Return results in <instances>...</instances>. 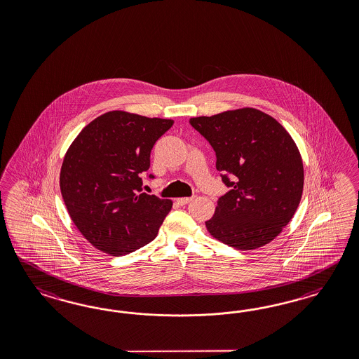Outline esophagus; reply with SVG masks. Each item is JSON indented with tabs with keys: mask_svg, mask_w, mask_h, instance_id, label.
<instances>
[{
	"mask_svg": "<svg viewBox=\"0 0 359 359\" xmlns=\"http://www.w3.org/2000/svg\"><path fill=\"white\" fill-rule=\"evenodd\" d=\"M195 198V196H192V197H180V198H176V203L179 204V205H185V204H188L189 201H192Z\"/></svg>",
	"mask_w": 359,
	"mask_h": 359,
	"instance_id": "1",
	"label": "esophagus"
}]
</instances>
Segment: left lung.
<instances>
[{
    "label": "left lung",
    "mask_w": 359,
    "mask_h": 359,
    "mask_svg": "<svg viewBox=\"0 0 359 359\" xmlns=\"http://www.w3.org/2000/svg\"><path fill=\"white\" fill-rule=\"evenodd\" d=\"M189 123L216 152V168L228 194L205 222L218 241L238 250L271 242L294 217L304 170L294 140L271 116L237 109Z\"/></svg>",
    "instance_id": "8db88e82"
}]
</instances>
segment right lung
Wrapping results in <instances>:
<instances>
[{"label": "right lung", "instance_id": "1", "mask_svg": "<svg viewBox=\"0 0 359 359\" xmlns=\"http://www.w3.org/2000/svg\"><path fill=\"white\" fill-rule=\"evenodd\" d=\"M172 125L113 110L87 125L68 149L62 196L74 224L98 250L121 257L156 237L172 201L142 194L141 175L150 168L155 142Z\"/></svg>", "mask_w": 359, "mask_h": 359}]
</instances>
